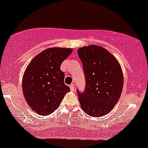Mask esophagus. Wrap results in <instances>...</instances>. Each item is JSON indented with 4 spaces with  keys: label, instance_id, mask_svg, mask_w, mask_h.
<instances>
[{
    "label": "esophagus",
    "instance_id": "esophagus-1",
    "mask_svg": "<svg viewBox=\"0 0 148 148\" xmlns=\"http://www.w3.org/2000/svg\"><path fill=\"white\" fill-rule=\"evenodd\" d=\"M69 87H70V89H71V91H74V84H71Z\"/></svg>",
    "mask_w": 148,
    "mask_h": 148
}]
</instances>
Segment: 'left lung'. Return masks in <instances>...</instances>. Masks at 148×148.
I'll list each match as a JSON object with an SVG mask.
<instances>
[{"label": "left lung", "mask_w": 148, "mask_h": 148, "mask_svg": "<svg viewBox=\"0 0 148 148\" xmlns=\"http://www.w3.org/2000/svg\"><path fill=\"white\" fill-rule=\"evenodd\" d=\"M78 56L83 64L86 89L77 91L82 110L93 117L108 114L120 99L123 87V74L117 59L97 45L80 47Z\"/></svg>", "instance_id": "8db88e82"}]
</instances>
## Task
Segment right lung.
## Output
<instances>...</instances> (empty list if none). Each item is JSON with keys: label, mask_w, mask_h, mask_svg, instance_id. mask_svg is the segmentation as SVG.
<instances>
[{"label": "right lung", "mask_w": 148, "mask_h": 148, "mask_svg": "<svg viewBox=\"0 0 148 148\" xmlns=\"http://www.w3.org/2000/svg\"><path fill=\"white\" fill-rule=\"evenodd\" d=\"M72 51L71 48H48L33 58L26 68L22 92L28 106L37 114L47 116L54 112L70 91L60 67Z\"/></svg>", "instance_id": "obj_1"}]
</instances>
